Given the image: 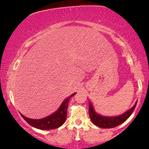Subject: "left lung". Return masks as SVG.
I'll list each match as a JSON object with an SVG mask.
<instances>
[{
	"instance_id": "8db88e82",
	"label": "left lung",
	"mask_w": 149,
	"mask_h": 149,
	"mask_svg": "<svg viewBox=\"0 0 149 149\" xmlns=\"http://www.w3.org/2000/svg\"><path fill=\"white\" fill-rule=\"evenodd\" d=\"M136 104H137V102L135 103V104L128 109L118 116H112V117H108V116H104V115H100L97 113L95 111V109L93 107V104L91 102H89V107H88V113H89V117L91 118V121L94 123L95 125L98 126V127H102V128H112V127H117V126L120 125L122 123H124L125 121L127 120L128 119L129 117L133 113V110L136 108Z\"/></svg>"
}]
</instances>
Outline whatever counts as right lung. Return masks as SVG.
Segmentation results:
<instances>
[{"label":"right lung","instance_id":"add662e5","mask_svg":"<svg viewBox=\"0 0 149 149\" xmlns=\"http://www.w3.org/2000/svg\"><path fill=\"white\" fill-rule=\"evenodd\" d=\"M76 94V93H74V94H71L70 97L66 98L61 104L60 107L55 112L51 114L49 116L42 118V119H31V118H26L22 114H20L22 118L27 122L28 124L37 129L52 130V129L58 128V127L63 125V123H65L66 117H67V109L68 106V102L70 97L74 96Z\"/></svg>","mask_w":149,"mask_h":149}]
</instances>
